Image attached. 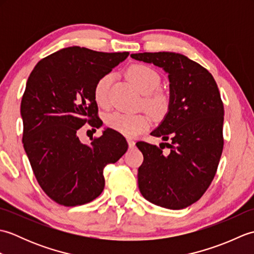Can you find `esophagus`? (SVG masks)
Masks as SVG:
<instances>
[{"instance_id":"obj_1","label":"esophagus","mask_w":254,"mask_h":254,"mask_svg":"<svg viewBox=\"0 0 254 254\" xmlns=\"http://www.w3.org/2000/svg\"><path fill=\"white\" fill-rule=\"evenodd\" d=\"M127 144H128V147H134V146H135V142H134L132 138H127Z\"/></svg>"}]
</instances>
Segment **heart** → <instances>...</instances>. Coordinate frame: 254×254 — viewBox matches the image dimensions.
<instances>
[{
    "instance_id": "heart-1",
    "label": "heart",
    "mask_w": 254,
    "mask_h": 254,
    "mask_svg": "<svg viewBox=\"0 0 254 254\" xmlns=\"http://www.w3.org/2000/svg\"><path fill=\"white\" fill-rule=\"evenodd\" d=\"M127 75L137 89L144 95L143 105L155 118H163L168 112L170 98L164 91L157 90L161 83L159 73L145 64H134L127 69ZM113 82V75L108 73L97 80L94 88V97L100 107L109 106V94ZM106 124L126 136L134 137L146 131L152 124L146 113L112 112L106 117Z\"/></svg>"
}]
</instances>
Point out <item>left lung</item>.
Instances as JSON below:
<instances>
[{"instance_id":"obj_1","label":"left lung","mask_w":254,"mask_h":254,"mask_svg":"<svg viewBox=\"0 0 254 254\" xmlns=\"http://www.w3.org/2000/svg\"><path fill=\"white\" fill-rule=\"evenodd\" d=\"M168 73L170 107L153 136L170 143L160 148L137 142L143 154L137 179L142 195L155 205L182 209L198 201L212 183L223 153L224 105L213 75L175 52L133 53ZM161 144L170 148L162 153Z\"/></svg>"}]
</instances>
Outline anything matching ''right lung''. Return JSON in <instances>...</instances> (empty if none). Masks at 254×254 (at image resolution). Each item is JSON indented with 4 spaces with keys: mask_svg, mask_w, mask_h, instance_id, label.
<instances>
[{
    "mask_svg": "<svg viewBox=\"0 0 254 254\" xmlns=\"http://www.w3.org/2000/svg\"><path fill=\"white\" fill-rule=\"evenodd\" d=\"M127 56L68 47L42 59L29 75L20 104L24 148L39 186L58 204L76 206L99 196L104 168L127 152L126 138L112 128L89 145L77 131L86 123L101 127L95 85Z\"/></svg>",
    "mask_w": 254,
    "mask_h": 254,
    "instance_id": "obj_1",
    "label": "right lung"
}]
</instances>
